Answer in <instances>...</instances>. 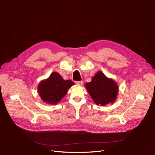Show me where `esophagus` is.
<instances>
[{
    "label": "esophagus",
    "instance_id": "1",
    "mask_svg": "<svg viewBox=\"0 0 155 155\" xmlns=\"http://www.w3.org/2000/svg\"><path fill=\"white\" fill-rule=\"evenodd\" d=\"M75 84H77V85H82L83 84H84V82L83 81H76L75 82Z\"/></svg>",
    "mask_w": 155,
    "mask_h": 155
}]
</instances>
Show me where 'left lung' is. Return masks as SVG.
I'll list each match as a JSON object with an SVG mask.
<instances>
[{"label":"left lung","instance_id":"8db88e82","mask_svg":"<svg viewBox=\"0 0 155 155\" xmlns=\"http://www.w3.org/2000/svg\"><path fill=\"white\" fill-rule=\"evenodd\" d=\"M85 87L94 102L98 105L114 102L118 92V87L114 81L108 78L101 71L97 73L91 82L86 84Z\"/></svg>","mask_w":155,"mask_h":155}]
</instances>
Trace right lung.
Listing matches in <instances>:
<instances>
[{
  "mask_svg": "<svg viewBox=\"0 0 155 155\" xmlns=\"http://www.w3.org/2000/svg\"><path fill=\"white\" fill-rule=\"evenodd\" d=\"M74 84L70 80H63L58 73L53 72L48 79L40 83L38 92L46 103L56 104L67 94L68 89Z\"/></svg>",
  "mask_w": 155,
  "mask_h": 155,
  "instance_id": "1",
  "label": "right lung"
}]
</instances>
